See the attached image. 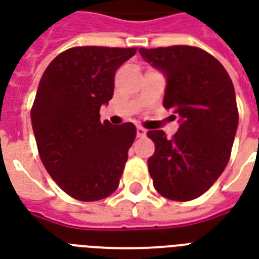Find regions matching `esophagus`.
<instances>
[{"instance_id": "34e87169", "label": "esophagus", "mask_w": 259, "mask_h": 259, "mask_svg": "<svg viewBox=\"0 0 259 259\" xmlns=\"http://www.w3.org/2000/svg\"><path fill=\"white\" fill-rule=\"evenodd\" d=\"M145 135H147V130H145L144 127L139 126V127H137V137H144Z\"/></svg>"}]
</instances>
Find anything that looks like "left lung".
Returning <instances> with one entry per match:
<instances>
[{
    "label": "left lung",
    "instance_id": "8db88e82",
    "mask_svg": "<svg viewBox=\"0 0 259 259\" xmlns=\"http://www.w3.org/2000/svg\"><path fill=\"white\" fill-rule=\"evenodd\" d=\"M139 52L163 72L164 108L180 116L171 139L163 130L147 133L155 143L149 174L162 196L188 202L206 192L227 167L239 123L235 88L221 63L199 48L174 45Z\"/></svg>",
    "mask_w": 259,
    "mask_h": 259
}]
</instances>
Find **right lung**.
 Instances as JSON below:
<instances>
[{"mask_svg": "<svg viewBox=\"0 0 259 259\" xmlns=\"http://www.w3.org/2000/svg\"><path fill=\"white\" fill-rule=\"evenodd\" d=\"M136 48L76 47L44 72L31 108L42 163L66 193L82 202L110 196L119 185L136 126L100 122L114 95V76Z\"/></svg>", "mask_w": 259, "mask_h": 259, "instance_id": "1", "label": "right lung"}]
</instances>
